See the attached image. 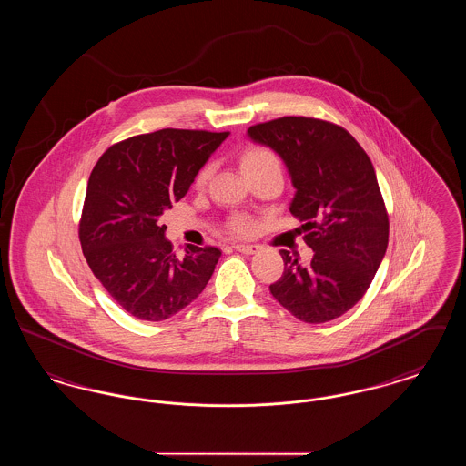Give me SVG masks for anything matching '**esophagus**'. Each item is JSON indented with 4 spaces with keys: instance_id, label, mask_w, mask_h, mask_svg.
<instances>
[{
    "instance_id": "1",
    "label": "esophagus",
    "mask_w": 466,
    "mask_h": 466,
    "mask_svg": "<svg viewBox=\"0 0 466 466\" xmlns=\"http://www.w3.org/2000/svg\"><path fill=\"white\" fill-rule=\"evenodd\" d=\"M236 251H241L244 255H255L258 249H260V246L258 244H234L232 246Z\"/></svg>"
}]
</instances>
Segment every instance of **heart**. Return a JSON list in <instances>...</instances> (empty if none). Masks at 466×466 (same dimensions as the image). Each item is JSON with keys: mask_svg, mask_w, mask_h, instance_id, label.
I'll list each match as a JSON object with an SVG mask.
<instances>
[{"mask_svg": "<svg viewBox=\"0 0 466 466\" xmlns=\"http://www.w3.org/2000/svg\"><path fill=\"white\" fill-rule=\"evenodd\" d=\"M270 166H279L276 156L267 150V148H260V147H253V148H248L241 156V169H243L244 177H249L251 173H257L264 167H270ZM211 175V169L209 167H202L199 171V175L196 177V185L202 187L206 185L208 177ZM253 228V223L246 217V215H236L232 220H230V230L239 234V236H246L249 234Z\"/></svg>", "mask_w": 466, "mask_h": 466, "instance_id": "1", "label": "heart"}]
</instances>
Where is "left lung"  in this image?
I'll return each instance as SVG.
<instances>
[{
	"label": "left lung",
	"mask_w": 466,
	"mask_h": 466,
	"mask_svg": "<svg viewBox=\"0 0 466 466\" xmlns=\"http://www.w3.org/2000/svg\"><path fill=\"white\" fill-rule=\"evenodd\" d=\"M248 137L274 150L289 169V211L314 251L304 267L281 249L283 276L272 297L306 323H325L351 309L370 287L390 223L365 150L346 129L318 118L283 116L251 126Z\"/></svg>",
	"instance_id": "obj_1"
}]
</instances>
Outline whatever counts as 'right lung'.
<instances>
[{"label": "right lung", "instance_id": "obj_1", "mask_svg": "<svg viewBox=\"0 0 466 466\" xmlns=\"http://www.w3.org/2000/svg\"><path fill=\"white\" fill-rule=\"evenodd\" d=\"M228 133L162 129L113 145L90 173L80 243L113 300L162 321L206 289L222 251L187 244L179 258L158 218L188 192Z\"/></svg>", "mask_w": 466, "mask_h": 466}]
</instances>
